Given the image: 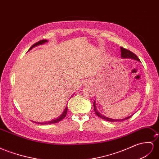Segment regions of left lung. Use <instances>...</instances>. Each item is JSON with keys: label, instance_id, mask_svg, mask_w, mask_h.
Masks as SVG:
<instances>
[{"label": "left lung", "instance_id": "8db88e82", "mask_svg": "<svg viewBox=\"0 0 159 159\" xmlns=\"http://www.w3.org/2000/svg\"><path fill=\"white\" fill-rule=\"evenodd\" d=\"M120 50H121V58H132V59L136 60L138 61H140L139 58H138V56L135 54H134V53H133L132 52L129 51V50H127V49H125L123 47H120ZM93 106H94V111L96 113V115L98 117H101V119L107 120V121H124V120L129 119V117H131V116H130L128 117H125V118L121 119V120H113V119H111V118H108V117H105L101 114H100V113L98 111H97V110L96 109V107H95V101H94V103H93Z\"/></svg>", "mask_w": 159, "mask_h": 159}]
</instances>
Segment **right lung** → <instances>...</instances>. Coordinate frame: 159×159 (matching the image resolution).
Returning a JSON list of instances; mask_svg holds the SVG:
<instances>
[{
    "mask_svg": "<svg viewBox=\"0 0 159 159\" xmlns=\"http://www.w3.org/2000/svg\"><path fill=\"white\" fill-rule=\"evenodd\" d=\"M48 41L46 40V39H42V40H40V41H39V42H36L35 43H34L33 46H32L30 48V50H30L31 49H32L34 47H35V46H39V45H41V44H43V43H46V42H47ZM67 110H68V108H67V106H66V109H64V112L62 113V115H61L60 117H58V118L57 119H56V120H52V121H47V122H43V123H40V122H39L38 124H55V123H57V122H59V121H60L61 120H62V119H64L65 117H66V113H67ZM38 123V122H37Z\"/></svg>",
    "mask_w": 159,
    "mask_h": 159,
    "instance_id": "add662e5",
    "label": "right lung"
}]
</instances>
